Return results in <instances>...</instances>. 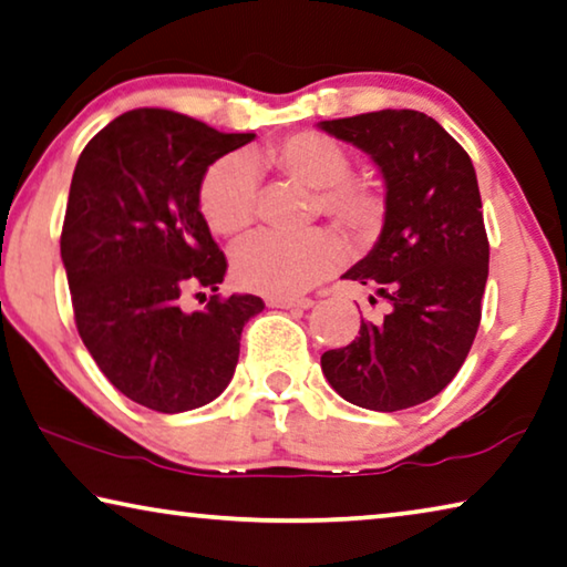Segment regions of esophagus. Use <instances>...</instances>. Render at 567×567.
Returning <instances> with one entry per match:
<instances>
[{
  "mask_svg": "<svg viewBox=\"0 0 567 567\" xmlns=\"http://www.w3.org/2000/svg\"><path fill=\"white\" fill-rule=\"evenodd\" d=\"M269 308H280V310H308L312 300L310 298H267Z\"/></svg>",
  "mask_w": 567,
  "mask_h": 567,
  "instance_id": "obj_1",
  "label": "esophagus"
}]
</instances>
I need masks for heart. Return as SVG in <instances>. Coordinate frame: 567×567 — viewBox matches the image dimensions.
Returning <instances> with one entry per match:
<instances>
[{"label": "heart", "instance_id": "b5f03b06", "mask_svg": "<svg viewBox=\"0 0 567 567\" xmlns=\"http://www.w3.org/2000/svg\"><path fill=\"white\" fill-rule=\"evenodd\" d=\"M257 171L316 192V209L358 245L381 235L383 194L373 184L350 178V156L336 138L300 131L247 156H227L209 166L199 186V209L219 237H241L255 221ZM343 257V245L322 229L300 239L251 237L237 249L235 277L251 292L295 298L340 267Z\"/></svg>", "mask_w": 567, "mask_h": 567}]
</instances>
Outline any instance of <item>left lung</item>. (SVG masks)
<instances>
[{"mask_svg": "<svg viewBox=\"0 0 567 567\" xmlns=\"http://www.w3.org/2000/svg\"><path fill=\"white\" fill-rule=\"evenodd\" d=\"M318 128L353 143L381 171V237L343 277L389 302L383 320L361 318L353 343L322 353V373L361 409L419 406L460 373L482 318L489 241L472 158L419 111L389 107Z\"/></svg>", "mask_w": 567, "mask_h": 567, "instance_id": "obj_1", "label": "left lung"}]
</instances>
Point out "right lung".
Masks as SVG:
<instances>
[{"mask_svg": "<svg viewBox=\"0 0 567 567\" xmlns=\"http://www.w3.org/2000/svg\"><path fill=\"white\" fill-rule=\"evenodd\" d=\"M251 138L138 107L107 123L78 158L60 237L75 326L105 379L151 411L217 399L235 375L241 328L265 310L255 295H212L202 310L184 308L186 292H217L227 272L199 212L202 178Z\"/></svg>", "mask_w": 567, "mask_h": 567, "instance_id": "obj_1", "label": "right lung"}]
</instances>
